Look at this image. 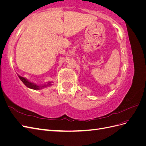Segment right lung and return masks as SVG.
Instances as JSON below:
<instances>
[{
    "instance_id": "obj_1",
    "label": "right lung",
    "mask_w": 146,
    "mask_h": 146,
    "mask_svg": "<svg viewBox=\"0 0 146 146\" xmlns=\"http://www.w3.org/2000/svg\"><path fill=\"white\" fill-rule=\"evenodd\" d=\"M18 77H19V78H20V80L23 82V83L24 84V85H25L26 86L29 88H31V89H33V90H41V89H42V88H45V87H46V86H47L51 85V83H50V82H48V83L45 84V85L38 86V85H36V84H34V83H32V82H29V81L27 80V79L25 78L24 77H21V76H19V75H18Z\"/></svg>"
}]
</instances>
